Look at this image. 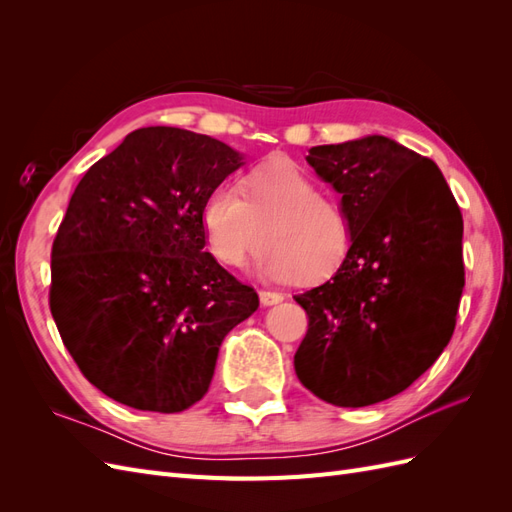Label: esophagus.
I'll use <instances>...</instances> for the list:
<instances>
[{
	"instance_id": "obj_1",
	"label": "esophagus",
	"mask_w": 512,
	"mask_h": 512,
	"mask_svg": "<svg viewBox=\"0 0 512 512\" xmlns=\"http://www.w3.org/2000/svg\"><path fill=\"white\" fill-rule=\"evenodd\" d=\"M258 297H260V303L265 305V307H271V305H277V303L284 301V294L282 292H273V290H260Z\"/></svg>"
}]
</instances>
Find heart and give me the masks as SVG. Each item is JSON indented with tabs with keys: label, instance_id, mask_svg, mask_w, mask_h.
<instances>
[{
	"label": "heart",
	"instance_id": "b5f03b06",
	"mask_svg": "<svg viewBox=\"0 0 512 512\" xmlns=\"http://www.w3.org/2000/svg\"><path fill=\"white\" fill-rule=\"evenodd\" d=\"M241 195L213 185L200 205L209 252L226 267H243L267 237L256 271L275 282H316L350 250L352 224L335 200L290 160H271L241 179Z\"/></svg>",
	"mask_w": 512,
	"mask_h": 512
}]
</instances>
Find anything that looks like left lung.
<instances>
[{"mask_svg":"<svg viewBox=\"0 0 512 512\" xmlns=\"http://www.w3.org/2000/svg\"><path fill=\"white\" fill-rule=\"evenodd\" d=\"M342 194L352 243L329 282L297 301L309 318L294 354L305 389L333 406L389 399L436 363L463 292V220L440 168L371 134L309 149Z\"/></svg>","mask_w":512,"mask_h":512,"instance_id":"obj_1","label":"left lung"}]
</instances>
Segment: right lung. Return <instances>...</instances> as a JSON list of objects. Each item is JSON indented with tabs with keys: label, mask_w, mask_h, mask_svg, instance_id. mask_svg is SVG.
Returning <instances> with one entry per match:
<instances>
[{
	"label": "right lung",
	"mask_w": 512,
	"mask_h": 512,
	"mask_svg": "<svg viewBox=\"0 0 512 512\" xmlns=\"http://www.w3.org/2000/svg\"><path fill=\"white\" fill-rule=\"evenodd\" d=\"M211 136L151 126L91 166L51 252V314L83 376L136 410L207 393L224 337L258 309L209 252L200 205L243 166Z\"/></svg>",
	"instance_id": "obj_1"
}]
</instances>
